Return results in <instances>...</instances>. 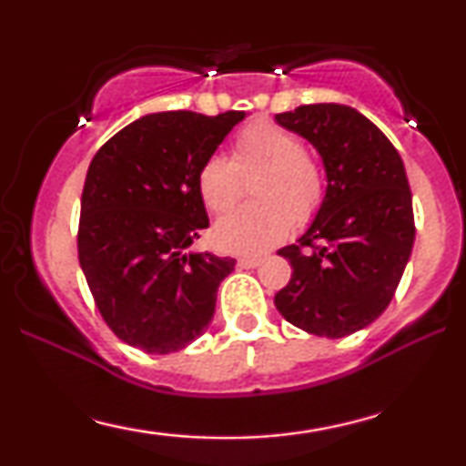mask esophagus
Returning <instances> with one entry per match:
<instances>
[{
    "instance_id": "34e87169",
    "label": "esophagus",
    "mask_w": 466,
    "mask_h": 466,
    "mask_svg": "<svg viewBox=\"0 0 466 466\" xmlns=\"http://www.w3.org/2000/svg\"><path fill=\"white\" fill-rule=\"evenodd\" d=\"M237 265L240 269H254V267L260 265V258L258 256H243V258H238Z\"/></svg>"
}]
</instances>
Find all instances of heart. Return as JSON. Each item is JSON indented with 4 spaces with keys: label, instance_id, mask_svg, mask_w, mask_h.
<instances>
[{
    "label": "heart",
    "instance_id": "obj_1",
    "mask_svg": "<svg viewBox=\"0 0 466 466\" xmlns=\"http://www.w3.org/2000/svg\"><path fill=\"white\" fill-rule=\"evenodd\" d=\"M256 177V203L238 208L215 226V243L232 254H260L287 237L293 223L304 226L324 201V173L293 131L269 120L251 122L234 137L232 157L212 155L197 173L203 206L226 215L243 195V181Z\"/></svg>",
    "mask_w": 466,
    "mask_h": 466
}]
</instances>
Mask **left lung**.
<instances>
[{"label":"left lung","instance_id":"left-lung-1","mask_svg":"<svg viewBox=\"0 0 466 466\" xmlns=\"http://www.w3.org/2000/svg\"><path fill=\"white\" fill-rule=\"evenodd\" d=\"M276 122L313 144L329 186L298 245L278 251L293 274L274 304L298 329L339 339L372 324L397 291L416 232L408 175L392 142L352 106L302 105Z\"/></svg>","mask_w":466,"mask_h":466}]
</instances>
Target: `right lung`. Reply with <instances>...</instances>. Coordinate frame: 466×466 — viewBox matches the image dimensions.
Wrapping results in <instances>:
<instances>
[{
	"instance_id": "obj_1",
	"label": "right lung",
	"mask_w": 466,
	"mask_h": 466,
	"mask_svg": "<svg viewBox=\"0 0 466 466\" xmlns=\"http://www.w3.org/2000/svg\"><path fill=\"white\" fill-rule=\"evenodd\" d=\"M245 111L142 116L94 155L80 197L78 260L96 307L122 341L181 350L215 315L237 260L190 251L208 228L197 173Z\"/></svg>"
}]
</instances>
